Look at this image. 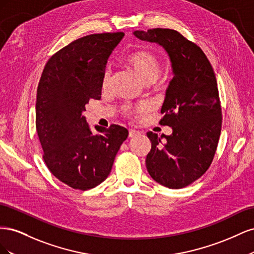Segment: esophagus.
I'll return each mask as SVG.
<instances>
[{"label": "esophagus", "mask_w": 254, "mask_h": 254, "mask_svg": "<svg viewBox=\"0 0 254 254\" xmlns=\"http://www.w3.org/2000/svg\"><path fill=\"white\" fill-rule=\"evenodd\" d=\"M140 134V132L139 131H136V130H134V129H129V137H133V136H136V135H139Z\"/></svg>", "instance_id": "obj_1"}]
</instances>
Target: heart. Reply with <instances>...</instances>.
Masks as SVG:
<instances>
[{"instance_id": "obj_1", "label": "heart", "mask_w": 254, "mask_h": 254, "mask_svg": "<svg viewBox=\"0 0 254 254\" xmlns=\"http://www.w3.org/2000/svg\"><path fill=\"white\" fill-rule=\"evenodd\" d=\"M125 64L131 68V70L137 75L143 82L149 83L155 81L161 71L160 61L158 58L153 55V54L144 51V50H137L129 53L125 57ZM111 79V72L109 68L104 72L102 76V88L106 89L109 86V82ZM147 109V106L141 105L136 108H132V107H125L124 113L126 115H131L136 111H145Z\"/></svg>"}]
</instances>
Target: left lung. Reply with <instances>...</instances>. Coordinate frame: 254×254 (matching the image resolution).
<instances>
[{
    "instance_id": "left-lung-1",
    "label": "left lung",
    "mask_w": 254,
    "mask_h": 254,
    "mask_svg": "<svg viewBox=\"0 0 254 254\" xmlns=\"http://www.w3.org/2000/svg\"><path fill=\"white\" fill-rule=\"evenodd\" d=\"M141 40L158 43L170 56L174 77L166 90L160 124L171 135L147 132L151 149L146 167L168 189L190 186L207 171L221 131V106L214 70L197 44L168 28L135 30Z\"/></svg>"
}]
</instances>
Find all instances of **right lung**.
<instances>
[{"mask_svg": "<svg viewBox=\"0 0 254 254\" xmlns=\"http://www.w3.org/2000/svg\"><path fill=\"white\" fill-rule=\"evenodd\" d=\"M124 33L84 36L49 59L37 89L36 129L43 160L58 180L87 190L110 174L128 130L112 124L94 134L82 115L102 95L107 60Z\"/></svg>", "mask_w": 254, "mask_h": 254, "instance_id": "obj_1", "label": "right lung"}]
</instances>
